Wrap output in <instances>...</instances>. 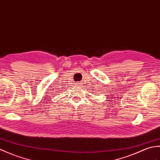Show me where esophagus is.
<instances>
[{"label": "esophagus", "mask_w": 160, "mask_h": 160, "mask_svg": "<svg viewBox=\"0 0 160 160\" xmlns=\"http://www.w3.org/2000/svg\"><path fill=\"white\" fill-rule=\"evenodd\" d=\"M78 84H82V83H78Z\"/></svg>", "instance_id": "esophagus-1"}]
</instances>
